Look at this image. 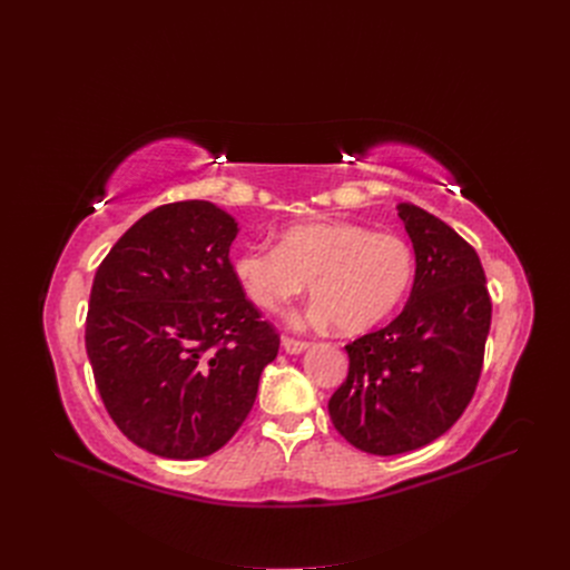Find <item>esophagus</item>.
I'll list each match as a JSON object with an SVG mask.
<instances>
[{
    "label": "esophagus",
    "mask_w": 570,
    "mask_h": 570,
    "mask_svg": "<svg viewBox=\"0 0 570 570\" xmlns=\"http://www.w3.org/2000/svg\"><path fill=\"white\" fill-rule=\"evenodd\" d=\"M282 346L286 348V353H303L309 346V342L295 340V337H282Z\"/></svg>",
    "instance_id": "1"
}]
</instances>
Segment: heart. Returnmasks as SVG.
<instances>
[{"label":"heart","mask_w":570,"mask_h":570,"mask_svg":"<svg viewBox=\"0 0 570 570\" xmlns=\"http://www.w3.org/2000/svg\"><path fill=\"white\" fill-rule=\"evenodd\" d=\"M252 303L282 312L309 282L316 321L365 333L391 314L413 277V254L400 235L353 222H305L279 233V245H252L233 261Z\"/></svg>","instance_id":"obj_1"}]
</instances>
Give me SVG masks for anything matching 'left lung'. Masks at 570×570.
Returning <instances> with one entry per match:
<instances>
[{
	"label": "left lung",
	"mask_w": 570,
	"mask_h": 570,
	"mask_svg": "<svg viewBox=\"0 0 570 570\" xmlns=\"http://www.w3.org/2000/svg\"><path fill=\"white\" fill-rule=\"evenodd\" d=\"M415 279L402 314L346 344L327 402L335 430L372 455H400L451 430L481 379L492 301L475 249L423 207L400 203Z\"/></svg>",
	"instance_id": "8db88e82"
}]
</instances>
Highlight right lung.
<instances>
[{"label":"right lung","mask_w":570,"mask_h":570,"mask_svg":"<svg viewBox=\"0 0 570 570\" xmlns=\"http://www.w3.org/2000/svg\"><path fill=\"white\" fill-rule=\"evenodd\" d=\"M237 224L207 200L155 207L101 261L85 346L106 411L168 460L217 453L279 351L228 258Z\"/></svg>","instance_id":"obj_1"}]
</instances>
